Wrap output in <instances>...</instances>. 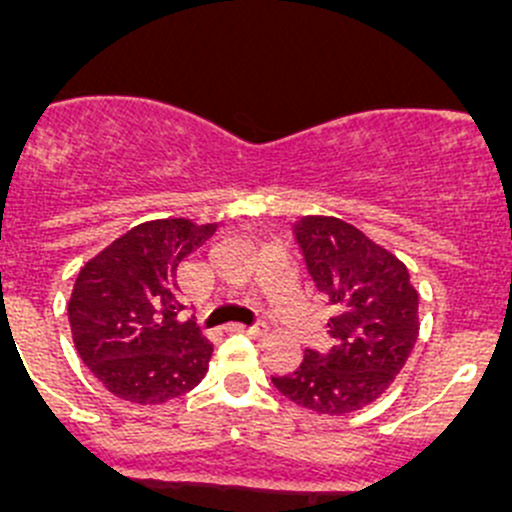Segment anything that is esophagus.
Wrapping results in <instances>:
<instances>
[{
    "label": "esophagus",
    "instance_id": "34e87169",
    "mask_svg": "<svg viewBox=\"0 0 512 512\" xmlns=\"http://www.w3.org/2000/svg\"><path fill=\"white\" fill-rule=\"evenodd\" d=\"M229 331L246 333V336H251V338H263V336H266V326H263V323H254V326H244V323H234V326H229Z\"/></svg>",
    "mask_w": 512,
    "mask_h": 512
}]
</instances>
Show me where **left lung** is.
Returning a JSON list of instances; mask_svg holds the SVG:
<instances>
[{"label":"left lung","mask_w":512,"mask_h":512,"mask_svg":"<svg viewBox=\"0 0 512 512\" xmlns=\"http://www.w3.org/2000/svg\"><path fill=\"white\" fill-rule=\"evenodd\" d=\"M293 236L333 311L331 348H306L301 366L288 376H271V383L308 411H361L391 386L416 346L418 291L391 251L346 221L303 216Z\"/></svg>","instance_id":"obj_1"}]
</instances>
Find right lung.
<instances>
[{
    "label": "right lung",
    "mask_w": 512,
    "mask_h": 512,
    "mask_svg": "<svg viewBox=\"0 0 512 512\" xmlns=\"http://www.w3.org/2000/svg\"><path fill=\"white\" fill-rule=\"evenodd\" d=\"M216 231L189 219L134 226L79 271L69 326L96 381L139 406L184 396L204 378L214 346L184 321L176 268Z\"/></svg>",
    "instance_id": "add662e5"
}]
</instances>
